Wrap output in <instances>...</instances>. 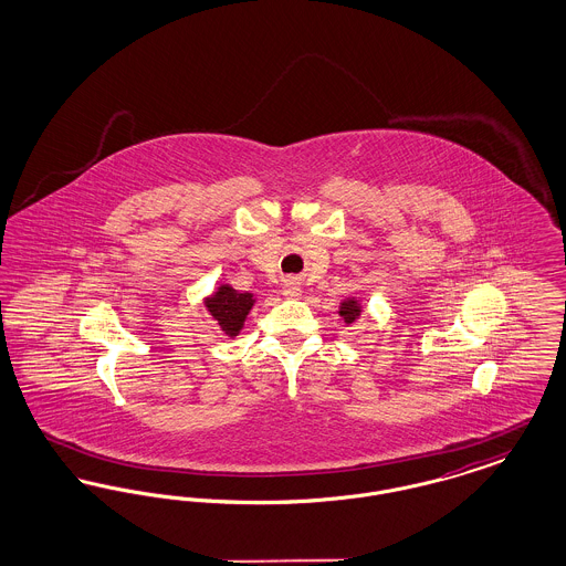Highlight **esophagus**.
<instances>
[{
  "mask_svg": "<svg viewBox=\"0 0 566 566\" xmlns=\"http://www.w3.org/2000/svg\"><path fill=\"white\" fill-rule=\"evenodd\" d=\"M301 293H303V289H301V282H298L296 277L284 280V284H282V295L289 296V298H296V296H301Z\"/></svg>",
  "mask_w": 566,
  "mask_h": 566,
  "instance_id": "1",
  "label": "esophagus"
}]
</instances>
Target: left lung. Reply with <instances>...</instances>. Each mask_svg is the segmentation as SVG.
Instances as JSON below:
<instances>
[{"label":"left lung","mask_w":566,"mask_h":566,"mask_svg":"<svg viewBox=\"0 0 566 566\" xmlns=\"http://www.w3.org/2000/svg\"><path fill=\"white\" fill-rule=\"evenodd\" d=\"M339 316H342L344 324L352 326L363 316V301L356 298V296H346L339 305Z\"/></svg>","instance_id":"obj_1"}]
</instances>
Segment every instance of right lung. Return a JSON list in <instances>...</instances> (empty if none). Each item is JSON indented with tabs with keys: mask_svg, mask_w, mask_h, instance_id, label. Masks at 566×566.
<instances>
[{
	"mask_svg": "<svg viewBox=\"0 0 566 566\" xmlns=\"http://www.w3.org/2000/svg\"><path fill=\"white\" fill-rule=\"evenodd\" d=\"M256 296L252 293L235 291L231 284H218L214 291L203 296L206 312L214 318L216 324L227 337H238L242 333L243 323L254 307Z\"/></svg>",
	"mask_w": 566,
	"mask_h": 566,
	"instance_id": "1",
	"label": "right lung"
}]
</instances>
